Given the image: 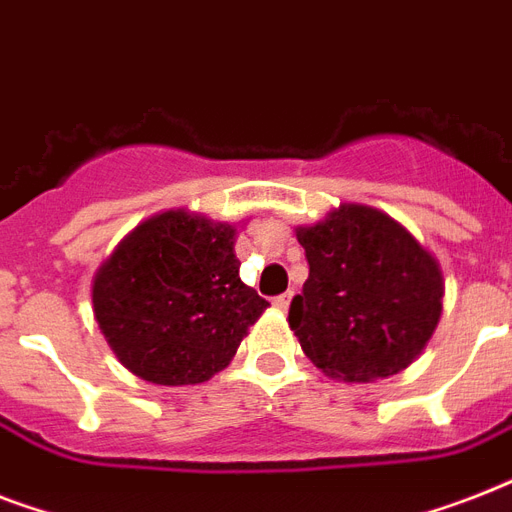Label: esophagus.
<instances>
[{"instance_id":"obj_1","label":"esophagus","mask_w":512,"mask_h":512,"mask_svg":"<svg viewBox=\"0 0 512 512\" xmlns=\"http://www.w3.org/2000/svg\"><path fill=\"white\" fill-rule=\"evenodd\" d=\"M289 303H292V292H287V295L273 297V308H276V311H287Z\"/></svg>"}]
</instances>
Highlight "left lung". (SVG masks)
<instances>
[{
	"instance_id": "8db88e82",
	"label": "left lung",
	"mask_w": 512,
	"mask_h": 512,
	"mask_svg": "<svg viewBox=\"0 0 512 512\" xmlns=\"http://www.w3.org/2000/svg\"><path fill=\"white\" fill-rule=\"evenodd\" d=\"M311 273L289 305V329L327 377L374 382L404 372L444 311L436 255L366 204H340L297 225Z\"/></svg>"
}]
</instances>
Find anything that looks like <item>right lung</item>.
Masks as SVG:
<instances>
[{"instance_id": "right-lung-1", "label": "right lung", "mask_w": 512, "mask_h": 512, "mask_svg": "<svg viewBox=\"0 0 512 512\" xmlns=\"http://www.w3.org/2000/svg\"><path fill=\"white\" fill-rule=\"evenodd\" d=\"M236 225L191 209L138 223L92 276V313L108 348L154 385L223 372L268 308L239 279Z\"/></svg>"}]
</instances>
